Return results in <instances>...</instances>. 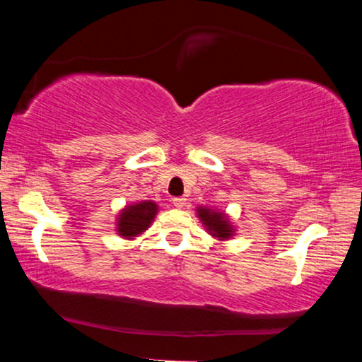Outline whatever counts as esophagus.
Here are the masks:
<instances>
[{
  "mask_svg": "<svg viewBox=\"0 0 362 362\" xmlns=\"http://www.w3.org/2000/svg\"><path fill=\"white\" fill-rule=\"evenodd\" d=\"M172 204L175 206V207H178V209H182V207H184L185 204H187V199L185 197H175L172 201Z\"/></svg>",
  "mask_w": 362,
  "mask_h": 362,
  "instance_id": "34e87169",
  "label": "esophagus"
}]
</instances>
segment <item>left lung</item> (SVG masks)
<instances>
[{
	"label": "left lung",
	"instance_id": "obj_1",
	"mask_svg": "<svg viewBox=\"0 0 362 362\" xmlns=\"http://www.w3.org/2000/svg\"><path fill=\"white\" fill-rule=\"evenodd\" d=\"M197 218L201 219V223L204 224L207 233L213 235L214 238L221 240H230L235 235V228L231 224L230 218L223 213V211L209 209V207H197Z\"/></svg>",
	"mask_w": 362,
	"mask_h": 362
}]
</instances>
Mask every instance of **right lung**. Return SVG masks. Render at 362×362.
<instances>
[{"label":"right lung","mask_w":362,"mask_h":362,"mask_svg":"<svg viewBox=\"0 0 362 362\" xmlns=\"http://www.w3.org/2000/svg\"><path fill=\"white\" fill-rule=\"evenodd\" d=\"M156 213L158 206L153 201H141L126 206L117 216V233L122 238H134L151 226Z\"/></svg>","instance_id":"obj_1"}]
</instances>
